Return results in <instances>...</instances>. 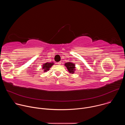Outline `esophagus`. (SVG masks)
<instances>
[{
    "label": "esophagus",
    "mask_w": 125,
    "mask_h": 125,
    "mask_svg": "<svg viewBox=\"0 0 125 125\" xmlns=\"http://www.w3.org/2000/svg\"><path fill=\"white\" fill-rule=\"evenodd\" d=\"M58 65H61V61H59L57 63Z\"/></svg>",
    "instance_id": "obj_1"
}]
</instances>
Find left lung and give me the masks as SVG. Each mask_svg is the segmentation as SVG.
<instances>
[{"instance_id":"obj_1","label":"left lung","mask_w":125,"mask_h":125,"mask_svg":"<svg viewBox=\"0 0 125 125\" xmlns=\"http://www.w3.org/2000/svg\"><path fill=\"white\" fill-rule=\"evenodd\" d=\"M64 65L68 69V71H69V72L70 73L74 74L75 73V71L76 70V67L75 64L74 63H73L71 62H68L66 63Z\"/></svg>"}]
</instances>
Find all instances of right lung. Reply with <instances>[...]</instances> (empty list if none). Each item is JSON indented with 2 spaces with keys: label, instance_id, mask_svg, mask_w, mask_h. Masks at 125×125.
Returning <instances> with one entry per match:
<instances>
[{
  "label": "right lung",
  "instance_id": "obj_1",
  "mask_svg": "<svg viewBox=\"0 0 125 125\" xmlns=\"http://www.w3.org/2000/svg\"><path fill=\"white\" fill-rule=\"evenodd\" d=\"M54 63H53L52 62H50V63L47 62V63L43 64L42 65V70H43L44 72H46L47 71H49V69L53 65H54Z\"/></svg>",
  "mask_w": 125,
  "mask_h": 125
}]
</instances>
